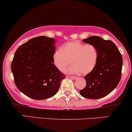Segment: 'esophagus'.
Instances as JSON below:
<instances>
[{"mask_svg": "<svg viewBox=\"0 0 132 132\" xmlns=\"http://www.w3.org/2000/svg\"><path fill=\"white\" fill-rule=\"evenodd\" d=\"M70 78H71V79H77V77H74V76H73V77H70Z\"/></svg>", "mask_w": 132, "mask_h": 132, "instance_id": "obj_1", "label": "esophagus"}]
</instances>
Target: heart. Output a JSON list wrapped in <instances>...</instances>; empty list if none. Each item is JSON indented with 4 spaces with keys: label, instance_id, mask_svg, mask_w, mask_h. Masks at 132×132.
I'll list each match as a JSON object with an SVG mask.
<instances>
[{
    "label": "heart",
    "instance_id": "b5f03b06",
    "mask_svg": "<svg viewBox=\"0 0 132 132\" xmlns=\"http://www.w3.org/2000/svg\"><path fill=\"white\" fill-rule=\"evenodd\" d=\"M98 57L96 47L92 44H85L79 42L65 43L60 50L53 54V62L56 68L64 72L71 64L69 69L70 73L86 75L93 71Z\"/></svg>",
    "mask_w": 132,
    "mask_h": 132
}]
</instances>
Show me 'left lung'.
Returning a JSON list of instances; mask_svg holds the SVG:
<instances>
[{
	"label": "left lung",
	"mask_w": 132,
	"mask_h": 132,
	"mask_svg": "<svg viewBox=\"0 0 132 132\" xmlns=\"http://www.w3.org/2000/svg\"><path fill=\"white\" fill-rule=\"evenodd\" d=\"M83 41L95 46L98 57L93 71L85 76L86 85L79 93L86 98H103L114 90L121 80L123 64L122 54L110 40L92 36Z\"/></svg>",
	"instance_id": "left-lung-1"
}]
</instances>
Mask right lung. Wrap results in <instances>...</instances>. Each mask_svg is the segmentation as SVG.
Returning a JSON list of instances; mask_svg holds the SVG:
<instances>
[{"label": "right lung", "mask_w": 132, "mask_h": 132, "mask_svg": "<svg viewBox=\"0 0 132 132\" xmlns=\"http://www.w3.org/2000/svg\"><path fill=\"white\" fill-rule=\"evenodd\" d=\"M55 40L45 36L32 38L17 48L11 71L17 88L35 100L54 96L65 78L53 62Z\"/></svg>", "instance_id": "obj_1"}]
</instances>
